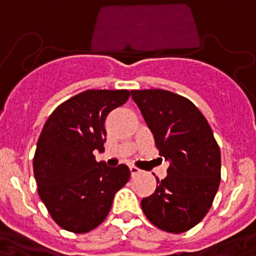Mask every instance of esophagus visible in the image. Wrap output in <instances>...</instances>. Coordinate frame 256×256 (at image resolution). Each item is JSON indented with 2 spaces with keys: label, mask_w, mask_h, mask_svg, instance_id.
<instances>
[{
  "label": "esophagus",
  "mask_w": 256,
  "mask_h": 256,
  "mask_svg": "<svg viewBox=\"0 0 256 256\" xmlns=\"http://www.w3.org/2000/svg\"><path fill=\"white\" fill-rule=\"evenodd\" d=\"M130 172H131V176H136V175L142 174V170L140 168H135V166H130Z\"/></svg>",
  "instance_id": "obj_1"
}]
</instances>
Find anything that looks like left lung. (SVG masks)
Returning a JSON list of instances; mask_svg holds the SVG:
<instances>
[{
  "label": "left lung",
  "instance_id": "left-lung-1",
  "mask_svg": "<svg viewBox=\"0 0 256 256\" xmlns=\"http://www.w3.org/2000/svg\"><path fill=\"white\" fill-rule=\"evenodd\" d=\"M168 176L142 200L148 220L168 233L190 230L210 210L220 184V148L208 120L186 98L161 88L132 90Z\"/></svg>",
  "mask_w": 256,
  "mask_h": 256
}]
</instances>
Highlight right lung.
Segmentation results:
<instances>
[{
  "label": "right lung",
  "instance_id": "right-lung-1",
  "mask_svg": "<svg viewBox=\"0 0 256 256\" xmlns=\"http://www.w3.org/2000/svg\"><path fill=\"white\" fill-rule=\"evenodd\" d=\"M128 96V90H86L56 106L42 128L33 172L40 198L63 230L96 228L110 214L116 192L130 179L126 165L108 168L94 156L104 150L106 116Z\"/></svg>",
  "mask_w": 256,
  "mask_h": 256
}]
</instances>
